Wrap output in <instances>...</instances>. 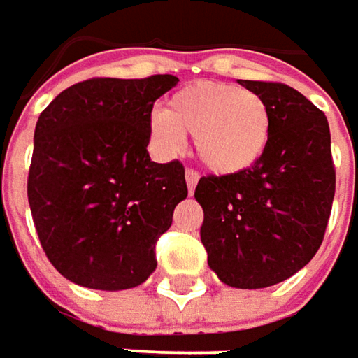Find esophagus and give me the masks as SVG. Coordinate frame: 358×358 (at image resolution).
Masks as SVG:
<instances>
[{
  "mask_svg": "<svg viewBox=\"0 0 358 358\" xmlns=\"http://www.w3.org/2000/svg\"><path fill=\"white\" fill-rule=\"evenodd\" d=\"M196 182H199V172L196 170H186V186H188V192L190 194L194 192Z\"/></svg>",
  "mask_w": 358,
  "mask_h": 358,
  "instance_id": "34e87169",
  "label": "esophagus"
}]
</instances>
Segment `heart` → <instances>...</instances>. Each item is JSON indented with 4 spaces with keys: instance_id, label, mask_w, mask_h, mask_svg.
<instances>
[{
    "instance_id": "heart-1",
    "label": "heart",
    "mask_w": 358,
    "mask_h": 358,
    "mask_svg": "<svg viewBox=\"0 0 358 358\" xmlns=\"http://www.w3.org/2000/svg\"><path fill=\"white\" fill-rule=\"evenodd\" d=\"M151 133L166 149L192 135L194 153L207 170L234 176L254 168L266 153L273 118L256 92L223 82H196L168 100L166 113L151 116Z\"/></svg>"
}]
</instances>
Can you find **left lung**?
I'll return each mask as SVG.
<instances>
[{
  "label": "left lung",
  "instance_id": "8db88e82",
  "mask_svg": "<svg viewBox=\"0 0 358 358\" xmlns=\"http://www.w3.org/2000/svg\"><path fill=\"white\" fill-rule=\"evenodd\" d=\"M264 98L273 135L262 159L234 176H203L194 199L201 242L217 276L238 289H264L301 271L322 245L336 170L324 113L295 87L240 82Z\"/></svg>",
  "mask_w": 358,
  "mask_h": 358
}]
</instances>
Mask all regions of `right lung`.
<instances>
[{"mask_svg": "<svg viewBox=\"0 0 358 358\" xmlns=\"http://www.w3.org/2000/svg\"><path fill=\"white\" fill-rule=\"evenodd\" d=\"M176 76L92 78L41 113L28 203L50 264L76 285L131 289L157 266L155 244L188 188L178 159L149 157L153 102Z\"/></svg>", "mask_w": 358, "mask_h": 358, "instance_id": "add662e5", "label": "right lung"}]
</instances>
